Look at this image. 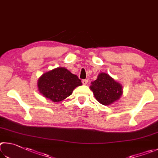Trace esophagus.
I'll return each mask as SVG.
<instances>
[{
    "instance_id": "1",
    "label": "esophagus",
    "mask_w": 158,
    "mask_h": 158,
    "mask_svg": "<svg viewBox=\"0 0 158 158\" xmlns=\"http://www.w3.org/2000/svg\"><path fill=\"white\" fill-rule=\"evenodd\" d=\"M82 84L83 85H87V82H88V80L87 79H85V80H82Z\"/></svg>"
}]
</instances>
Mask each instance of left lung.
<instances>
[{
	"label": "left lung",
	"instance_id": "8db88e82",
	"mask_svg": "<svg viewBox=\"0 0 158 158\" xmlns=\"http://www.w3.org/2000/svg\"><path fill=\"white\" fill-rule=\"evenodd\" d=\"M90 89L99 103L109 106L120 98L123 89L121 85L106 73L98 74L97 79L92 82Z\"/></svg>",
	"mask_w": 158,
	"mask_h": 158
}]
</instances>
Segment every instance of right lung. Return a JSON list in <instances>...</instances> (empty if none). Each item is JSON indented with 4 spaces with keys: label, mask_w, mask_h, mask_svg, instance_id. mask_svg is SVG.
I'll return each instance as SVG.
<instances>
[{
    "label": "right lung",
    "mask_w": 158,
    "mask_h": 158,
    "mask_svg": "<svg viewBox=\"0 0 158 158\" xmlns=\"http://www.w3.org/2000/svg\"><path fill=\"white\" fill-rule=\"evenodd\" d=\"M82 85L76 75L64 67H57L44 73L38 80V90L52 102H60L70 96L75 88Z\"/></svg>",
    "instance_id": "obj_1"
}]
</instances>
